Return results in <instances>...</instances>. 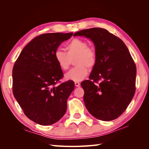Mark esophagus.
I'll return each mask as SVG.
<instances>
[{"mask_svg": "<svg viewBox=\"0 0 149 149\" xmlns=\"http://www.w3.org/2000/svg\"><path fill=\"white\" fill-rule=\"evenodd\" d=\"M74 84H75V86H76V87H79V86H80V83L79 82H75Z\"/></svg>", "mask_w": 149, "mask_h": 149, "instance_id": "1", "label": "esophagus"}]
</instances>
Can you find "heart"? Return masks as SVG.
I'll return each instance as SVG.
<instances>
[{
  "instance_id": "obj_1",
  "label": "heart",
  "mask_w": 149,
  "mask_h": 149,
  "mask_svg": "<svg viewBox=\"0 0 149 149\" xmlns=\"http://www.w3.org/2000/svg\"><path fill=\"white\" fill-rule=\"evenodd\" d=\"M66 53L57 49L54 54V58L58 66L62 70L69 68L71 59L74 57L76 67L70 70L65 75L67 81L78 82L83 80L88 74V69L96 64V55L93 49L89 48L88 43L80 38H74L66 45Z\"/></svg>"
}]
</instances>
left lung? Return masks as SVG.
Returning a JSON list of instances; mask_svg holds the SVG:
<instances>
[{
  "instance_id": "left-lung-1",
  "label": "left lung",
  "mask_w": 149,
  "mask_h": 149,
  "mask_svg": "<svg viewBox=\"0 0 149 149\" xmlns=\"http://www.w3.org/2000/svg\"><path fill=\"white\" fill-rule=\"evenodd\" d=\"M93 42L96 62L89 80L81 83L89 112L104 121L118 118L127 109L136 91V66L122 40L107 30L91 28L74 34ZM101 80L100 85L94 83Z\"/></svg>"
}]
</instances>
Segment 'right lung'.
Wrapping results in <instances>:
<instances>
[{"instance_id": "add662e5", "label": "right lung", "mask_w": 149, "mask_h": 149, "mask_svg": "<svg viewBox=\"0 0 149 149\" xmlns=\"http://www.w3.org/2000/svg\"><path fill=\"white\" fill-rule=\"evenodd\" d=\"M73 34L49 33L38 36L24 47L13 66V96L26 116L40 125L56 123L66 111L68 98L74 83L68 81L56 86L63 73L54 54Z\"/></svg>"}]
</instances>
